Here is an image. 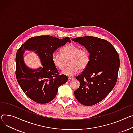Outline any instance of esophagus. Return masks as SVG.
Instances as JSON below:
<instances>
[{
  "label": "esophagus",
  "instance_id": "esophagus-1",
  "mask_svg": "<svg viewBox=\"0 0 133 133\" xmlns=\"http://www.w3.org/2000/svg\"><path fill=\"white\" fill-rule=\"evenodd\" d=\"M74 79V78H73V77H68V81H70L72 80V79Z\"/></svg>",
  "mask_w": 133,
  "mask_h": 133
}]
</instances>
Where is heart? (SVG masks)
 <instances>
[{
    "label": "heart",
    "instance_id": "b5f03b06",
    "mask_svg": "<svg viewBox=\"0 0 133 133\" xmlns=\"http://www.w3.org/2000/svg\"><path fill=\"white\" fill-rule=\"evenodd\" d=\"M61 54L57 51L53 52L52 60L56 67L63 69L65 66V59H69L68 65L61 74L67 76H73L78 73L80 69H85L89 65L90 57L89 53L85 49H80L77 45L69 44L61 50Z\"/></svg>",
    "mask_w": 133,
    "mask_h": 133
}]
</instances>
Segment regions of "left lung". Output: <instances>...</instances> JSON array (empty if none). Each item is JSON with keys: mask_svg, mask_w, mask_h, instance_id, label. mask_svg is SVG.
<instances>
[{"mask_svg": "<svg viewBox=\"0 0 133 133\" xmlns=\"http://www.w3.org/2000/svg\"><path fill=\"white\" fill-rule=\"evenodd\" d=\"M72 41L84 46L90 54L89 65L76 76L80 83L74 91L76 99L85 106L98 103L116 84L120 67L117 51L108 41L93 36L77 37Z\"/></svg>", "mask_w": 133, "mask_h": 133, "instance_id": "1", "label": "left lung"}]
</instances>
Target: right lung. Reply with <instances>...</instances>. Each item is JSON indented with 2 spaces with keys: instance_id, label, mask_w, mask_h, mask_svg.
I'll return each mask as SVG.
<instances>
[{
  "instance_id": "obj_1",
  "label": "right lung",
  "mask_w": 133,
  "mask_h": 133,
  "mask_svg": "<svg viewBox=\"0 0 133 133\" xmlns=\"http://www.w3.org/2000/svg\"><path fill=\"white\" fill-rule=\"evenodd\" d=\"M70 40L67 37L59 39L49 35L32 37L26 40L16 55L15 75L25 94L34 102L46 104L55 98L59 86L65 83L68 77L60 75L52 60L53 52ZM25 49L33 50L40 57L42 68L33 70L24 63L23 54Z\"/></svg>"
}]
</instances>
